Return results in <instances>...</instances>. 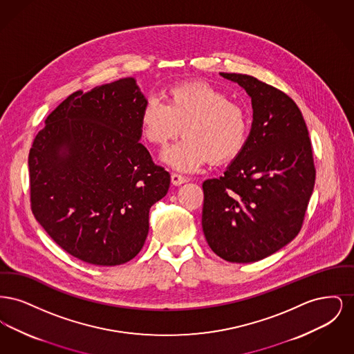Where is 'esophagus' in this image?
Returning <instances> with one entry per match:
<instances>
[{
    "mask_svg": "<svg viewBox=\"0 0 354 354\" xmlns=\"http://www.w3.org/2000/svg\"><path fill=\"white\" fill-rule=\"evenodd\" d=\"M187 180H188L187 178L179 175V174H171V182H172V185H183Z\"/></svg>",
    "mask_w": 354,
    "mask_h": 354,
    "instance_id": "34e87169",
    "label": "esophagus"
}]
</instances>
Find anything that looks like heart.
Returning <instances> with one entry per match:
<instances>
[{
	"mask_svg": "<svg viewBox=\"0 0 354 354\" xmlns=\"http://www.w3.org/2000/svg\"><path fill=\"white\" fill-rule=\"evenodd\" d=\"M183 140L163 153L179 171H195L208 160L227 163L241 152L248 136L245 111L219 88L205 82L178 84L167 90L166 104L149 98L140 111L142 136L163 149L178 135Z\"/></svg>",
	"mask_w": 354,
	"mask_h": 354,
	"instance_id": "heart-1",
	"label": "heart"
}]
</instances>
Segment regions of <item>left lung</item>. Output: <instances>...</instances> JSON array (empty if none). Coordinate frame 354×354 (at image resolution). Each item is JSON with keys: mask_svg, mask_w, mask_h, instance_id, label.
Listing matches in <instances>:
<instances>
[{"mask_svg": "<svg viewBox=\"0 0 354 354\" xmlns=\"http://www.w3.org/2000/svg\"><path fill=\"white\" fill-rule=\"evenodd\" d=\"M251 97V133L223 176L203 183V232L209 248L231 263L277 252L303 227L316 169L297 104L252 75L220 73Z\"/></svg>", "mask_w": 354, "mask_h": 354, "instance_id": "8db88e82", "label": "left lung"}]
</instances>
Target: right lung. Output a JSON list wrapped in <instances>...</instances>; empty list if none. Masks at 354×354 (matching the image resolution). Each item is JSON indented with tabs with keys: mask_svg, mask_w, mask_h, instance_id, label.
Segmentation results:
<instances>
[{
	"mask_svg": "<svg viewBox=\"0 0 354 354\" xmlns=\"http://www.w3.org/2000/svg\"><path fill=\"white\" fill-rule=\"evenodd\" d=\"M145 95L122 78L68 95L29 152L34 218L66 252L113 267L140 252L169 174L139 143Z\"/></svg>",
	"mask_w": 354,
	"mask_h": 354,
	"instance_id": "obj_1",
	"label": "right lung"
}]
</instances>
